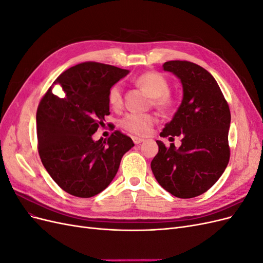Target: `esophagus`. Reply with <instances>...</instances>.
<instances>
[{"mask_svg": "<svg viewBox=\"0 0 263 263\" xmlns=\"http://www.w3.org/2000/svg\"><path fill=\"white\" fill-rule=\"evenodd\" d=\"M133 141H134L136 145H139V144H141L142 141H144V139H141V138H139V137H133Z\"/></svg>", "mask_w": 263, "mask_h": 263, "instance_id": "1", "label": "esophagus"}]
</instances>
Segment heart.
Returning <instances> with one entry per match:
<instances>
[{
  "label": "heart",
  "instance_id": "obj_1",
  "mask_svg": "<svg viewBox=\"0 0 263 263\" xmlns=\"http://www.w3.org/2000/svg\"><path fill=\"white\" fill-rule=\"evenodd\" d=\"M137 84L145 89L154 98V104L160 109H168L173 105V99L169 93V82L159 72H146L137 78ZM108 103L114 108L123 104V93L121 83H115L108 91ZM156 123L153 114L129 113L121 119V126L127 132L137 136H147Z\"/></svg>",
  "mask_w": 263,
  "mask_h": 263
}]
</instances>
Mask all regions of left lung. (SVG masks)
Wrapping results in <instances>:
<instances>
[{"label": "left lung", "instance_id": "left-lung-1", "mask_svg": "<svg viewBox=\"0 0 263 263\" xmlns=\"http://www.w3.org/2000/svg\"><path fill=\"white\" fill-rule=\"evenodd\" d=\"M162 69L182 84L183 99L161 137H181V146L159 151L151 161L154 176L165 191L180 198L205 193L225 171L229 161L230 110L216 80L204 68L190 61L173 60Z\"/></svg>", "mask_w": 263, "mask_h": 263}]
</instances>
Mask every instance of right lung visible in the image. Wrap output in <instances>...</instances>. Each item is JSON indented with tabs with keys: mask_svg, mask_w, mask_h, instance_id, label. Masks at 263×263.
<instances>
[{
	"mask_svg": "<svg viewBox=\"0 0 263 263\" xmlns=\"http://www.w3.org/2000/svg\"><path fill=\"white\" fill-rule=\"evenodd\" d=\"M129 70L83 62L61 73L38 105V153L45 169L67 193L92 197L113 181L123 156L134 147L130 137L114 132L107 141L92 135L109 115L108 91Z\"/></svg>",
	"mask_w": 263,
	"mask_h": 263,
	"instance_id": "right-lung-1",
	"label": "right lung"
}]
</instances>
